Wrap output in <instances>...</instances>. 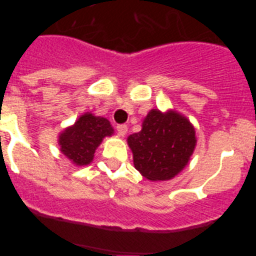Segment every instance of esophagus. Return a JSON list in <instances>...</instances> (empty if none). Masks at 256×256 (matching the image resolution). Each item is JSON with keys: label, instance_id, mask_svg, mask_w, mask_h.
Masks as SVG:
<instances>
[{"label": "esophagus", "instance_id": "1", "mask_svg": "<svg viewBox=\"0 0 256 256\" xmlns=\"http://www.w3.org/2000/svg\"><path fill=\"white\" fill-rule=\"evenodd\" d=\"M116 130L118 134L120 136V137H124V136L126 134V132H128V126H126V124H119V126H116Z\"/></svg>", "mask_w": 256, "mask_h": 256}]
</instances>
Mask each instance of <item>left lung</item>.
<instances>
[{"instance_id": "left-lung-1", "label": "left lung", "mask_w": 256, "mask_h": 256, "mask_svg": "<svg viewBox=\"0 0 256 256\" xmlns=\"http://www.w3.org/2000/svg\"><path fill=\"white\" fill-rule=\"evenodd\" d=\"M134 168L150 180H168L188 164L196 146L195 128L186 116L152 108L142 130L128 137Z\"/></svg>"}]
</instances>
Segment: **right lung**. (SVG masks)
Returning <instances> with one entry per match:
<instances>
[{"label":"right lung","mask_w":256,"mask_h":256,"mask_svg":"<svg viewBox=\"0 0 256 256\" xmlns=\"http://www.w3.org/2000/svg\"><path fill=\"white\" fill-rule=\"evenodd\" d=\"M114 133L108 119L86 112L72 126L58 136L60 151L73 164L88 165L94 160V151L102 140Z\"/></svg>","instance_id":"obj_1"}]
</instances>
